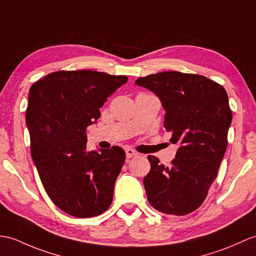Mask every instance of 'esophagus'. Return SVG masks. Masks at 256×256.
<instances>
[{
    "mask_svg": "<svg viewBox=\"0 0 256 256\" xmlns=\"http://www.w3.org/2000/svg\"><path fill=\"white\" fill-rule=\"evenodd\" d=\"M126 158H132V157H135V156L138 155V152H136L133 150H130V148H126Z\"/></svg>",
    "mask_w": 256,
    "mask_h": 256,
    "instance_id": "esophagus-1",
    "label": "esophagus"
}]
</instances>
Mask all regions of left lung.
<instances>
[{"mask_svg":"<svg viewBox=\"0 0 256 256\" xmlns=\"http://www.w3.org/2000/svg\"><path fill=\"white\" fill-rule=\"evenodd\" d=\"M155 92L166 110L164 128L179 144L169 167L148 156L144 178L150 204L169 215L183 216L203 204L227 150L232 120L227 92L203 75L169 70L136 80Z\"/></svg>","mask_w":256,"mask_h":256,"instance_id":"obj_1","label":"left lung"}]
</instances>
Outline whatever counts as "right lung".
<instances>
[{"label":"right lung","mask_w":256,"mask_h":256,"mask_svg":"<svg viewBox=\"0 0 256 256\" xmlns=\"http://www.w3.org/2000/svg\"><path fill=\"white\" fill-rule=\"evenodd\" d=\"M126 75L58 70L30 87L26 123L32 157L51 200L68 215L98 216L109 208L126 152L86 150V128Z\"/></svg>","instance_id":"1"}]
</instances>
